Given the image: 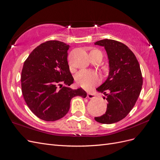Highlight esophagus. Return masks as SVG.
Here are the masks:
<instances>
[{
  "instance_id": "1",
  "label": "esophagus",
  "mask_w": 160,
  "mask_h": 160,
  "mask_svg": "<svg viewBox=\"0 0 160 160\" xmlns=\"http://www.w3.org/2000/svg\"><path fill=\"white\" fill-rule=\"evenodd\" d=\"M88 98L90 99H92L95 98V95L94 93H92V92H89L88 93Z\"/></svg>"
}]
</instances>
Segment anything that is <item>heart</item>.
I'll use <instances>...</instances> for the list:
<instances>
[{
    "label": "heart",
    "mask_w": 160,
    "mask_h": 160,
    "mask_svg": "<svg viewBox=\"0 0 160 160\" xmlns=\"http://www.w3.org/2000/svg\"><path fill=\"white\" fill-rule=\"evenodd\" d=\"M99 52L98 50H93L90 53ZM75 81L83 88L88 89L91 87L98 83L100 81V77L95 71L89 70H82L79 71L75 76Z\"/></svg>",
    "instance_id": "b5f03b06"
}]
</instances>
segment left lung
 I'll list each match as a JSON object with an SVG mask.
<instances>
[{"label": "left lung", "mask_w": 160, "mask_h": 160, "mask_svg": "<svg viewBox=\"0 0 160 160\" xmlns=\"http://www.w3.org/2000/svg\"><path fill=\"white\" fill-rule=\"evenodd\" d=\"M95 45L104 47L109 67L107 79L96 89L105 95L107 110L95 119L101 123H114L126 117L136 103L143 84L142 71L136 57L123 43L103 39Z\"/></svg>", "instance_id": "left-lung-1"}]
</instances>
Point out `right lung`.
I'll use <instances>...</instances> for the list:
<instances>
[{"mask_svg":"<svg viewBox=\"0 0 160 160\" xmlns=\"http://www.w3.org/2000/svg\"><path fill=\"white\" fill-rule=\"evenodd\" d=\"M69 48L63 42L47 41L37 47L24 62L21 72L23 98L32 112L47 122L63 118L68 113L72 98L87 96L82 88H69L74 79L67 62Z\"/></svg>","mask_w":160,"mask_h":160,"instance_id":"right-lung-1","label":"right lung"}]
</instances>
